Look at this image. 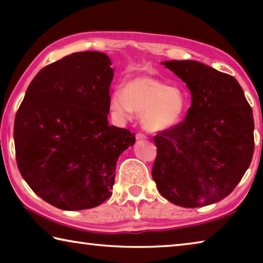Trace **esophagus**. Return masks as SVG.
Instances as JSON below:
<instances>
[{
	"label": "esophagus",
	"mask_w": 263,
	"mask_h": 263,
	"mask_svg": "<svg viewBox=\"0 0 263 263\" xmlns=\"http://www.w3.org/2000/svg\"><path fill=\"white\" fill-rule=\"evenodd\" d=\"M136 138L138 140H144V139H147V136H146L145 133H142V132H138L136 135Z\"/></svg>",
	"instance_id": "1"
}]
</instances>
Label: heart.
Returning <instances> with one entry per match:
<instances>
[{
    "label": "heart",
    "instance_id": "heart-1",
    "mask_svg": "<svg viewBox=\"0 0 263 263\" xmlns=\"http://www.w3.org/2000/svg\"><path fill=\"white\" fill-rule=\"evenodd\" d=\"M110 108L122 119L131 118L133 111L142 114V124L148 131H163L179 123L185 97L177 87L149 75H137L127 80L123 90L111 95Z\"/></svg>",
    "mask_w": 263,
    "mask_h": 263
}]
</instances>
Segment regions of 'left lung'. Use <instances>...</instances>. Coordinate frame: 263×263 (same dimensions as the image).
I'll use <instances>...</instances> for the list:
<instances>
[{"label":"left lung","instance_id":"8db88e82","mask_svg":"<svg viewBox=\"0 0 263 263\" xmlns=\"http://www.w3.org/2000/svg\"><path fill=\"white\" fill-rule=\"evenodd\" d=\"M186 83L191 106L183 121L154 136L152 177L175 205H210L232 193L254 153V119L233 77L198 61L162 62Z\"/></svg>","mask_w":263,"mask_h":263}]
</instances>
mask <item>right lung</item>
I'll return each mask as SVG.
<instances>
[{
    "label": "right lung",
    "mask_w": 263,
    "mask_h": 263,
    "mask_svg": "<svg viewBox=\"0 0 263 263\" xmlns=\"http://www.w3.org/2000/svg\"><path fill=\"white\" fill-rule=\"evenodd\" d=\"M101 52L72 53L31 81L14 125L21 175L39 197L61 210H84L112 193L117 160L136 141L109 125L114 69Z\"/></svg>",
    "instance_id": "add662e5"
}]
</instances>
